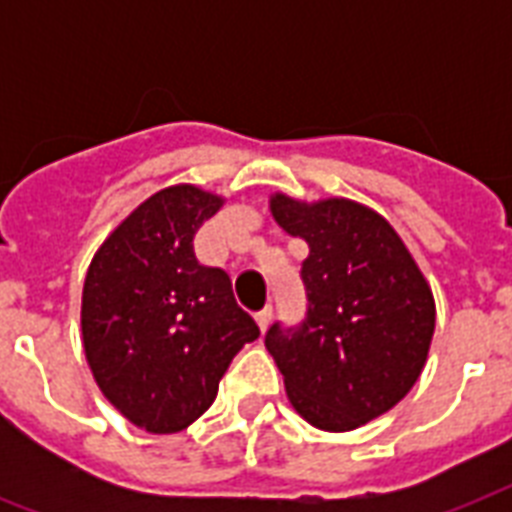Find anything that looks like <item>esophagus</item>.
Masks as SVG:
<instances>
[{
    "instance_id": "1",
    "label": "esophagus",
    "mask_w": 512,
    "mask_h": 512,
    "mask_svg": "<svg viewBox=\"0 0 512 512\" xmlns=\"http://www.w3.org/2000/svg\"><path fill=\"white\" fill-rule=\"evenodd\" d=\"M271 316H273L271 308H263V311L257 313L255 321H257V327H260V332H265V329H268V324H271Z\"/></svg>"
}]
</instances>
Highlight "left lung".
I'll list each match as a JSON object with an SVG mask.
<instances>
[{
	"label": "left lung",
	"instance_id": "left-lung-1",
	"mask_svg": "<svg viewBox=\"0 0 512 512\" xmlns=\"http://www.w3.org/2000/svg\"><path fill=\"white\" fill-rule=\"evenodd\" d=\"M271 215L308 244V311L300 327L273 324L265 348L305 422L356 430L420 377L436 329L433 292L393 225L358 201L273 193Z\"/></svg>",
	"mask_w": 512,
	"mask_h": 512
}]
</instances>
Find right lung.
Listing matches in <instances>:
<instances>
[{
    "label": "right lung",
    "instance_id": "1",
    "mask_svg": "<svg viewBox=\"0 0 512 512\" xmlns=\"http://www.w3.org/2000/svg\"><path fill=\"white\" fill-rule=\"evenodd\" d=\"M223 201L170 185L132 209L87 268L84 356L103 396L148 433L199 420L233 356L260 337L228 273L193 255V236Z\"/></svg>",
    "mask_w": 512,
    "mask_h": 512
}]
</instances>
